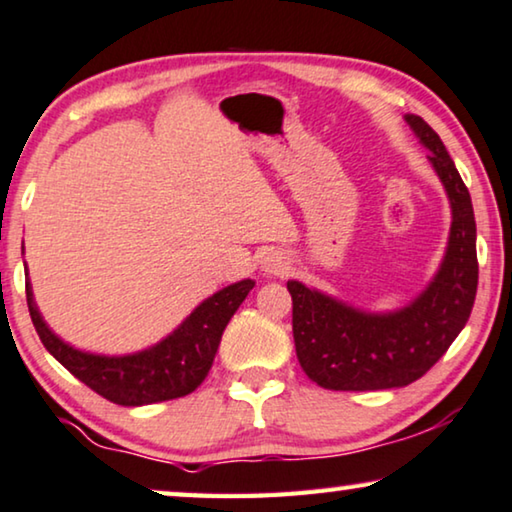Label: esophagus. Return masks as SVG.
<instances>
[{"mask_svg": "<svg viewBox=\"0 0 512 512\" xmlns=\"http://www.w3.org/2000/svg\"><path fill=\"white\" fill-rule=\"evenodd\" d=\"M263 268L268 274H284L286 272V261L279 254H270V256H265Z\"/></svg>", "mask_w": 512, "mask_h": 512, "instance_id": "1", "label": "esophagus"}]
</instances>
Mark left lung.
<instances>
[{"mask_svg":"<svg viewBox=\"0 0 512 512\" xmlns=\"http://www.w3.org/2000/svg\"><path fill=\"white\" fill-rule=\"evenodd\" d=\"M406 122L441 177L453 207V226L441 270L427 291L395 314H365L328 295L288 281L293 339L300 367L328 390H385L418 381L448 351L469 321L478 288L476 219L455 161L418 115Z\"/></svg>","mask_w":512,"mask_h":512,"instance_id":"obj_1","label":"left lung"}]
</instances>
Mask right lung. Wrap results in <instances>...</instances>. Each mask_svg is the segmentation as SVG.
<instances>
[{
  "mask_svg": "<svg viewBox=\"0 0 512 512\" xmlns=\"http://www.w3.org/2000/svg\"><path fill=\"white\" fill-rule=\"evenodd\" d=\"M251 288H254V281L244 279L214 293L164 342L147 351L122 355V358L83 353L64 344L43 323L32 300L29 281L25 291L34 328L57 362H62L78 381H83L96 395L106 397L108 402L143 406L189 395L205 381L217 355L221 335Z\"/></svg>",
  "mask_w": 512,
  "mask_h": 512,
  "instance_id": "1",
  "label": "right lung"
}]
</instances>
